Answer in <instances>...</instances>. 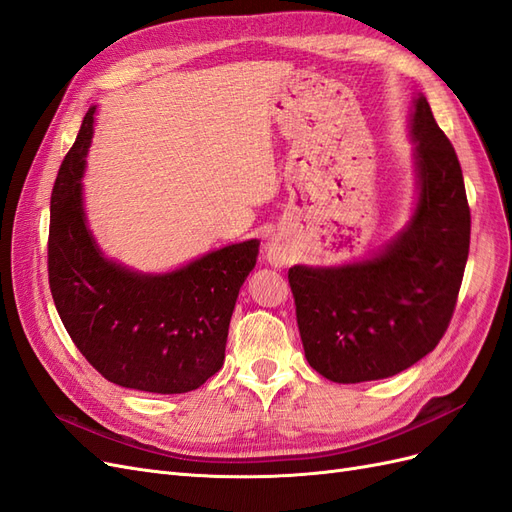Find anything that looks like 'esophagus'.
<instances>
[{
	"label": "esophagus",
	"mask_w": 512,
	"mask_h": 512,
	"mask_svg": "<svg viewBox=\"0 0 512 512\" xmlns=\"http://www.w3.org/2000/svg\"><path fill=\"white\" fill-rule=\"evenodd\" d=\"M267 260L271 262L273 267H282L288 262V250L286 245L280 243L277 239H271L267 245Z\"/></svg>",
	"instance_id": "1"
}]
</instances>
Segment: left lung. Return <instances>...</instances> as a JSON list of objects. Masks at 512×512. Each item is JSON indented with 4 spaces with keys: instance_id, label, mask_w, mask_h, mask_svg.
<instances>
[{
    "instance_id": "1",
    "label": "left lung",
    "mask_w": 512,
    "mask_h": 512,
    "mask_svg": "<svg viewBox=\"0 0 512 512\" xmlns=\"http://www.w3.org/2000/svg\"><path fill=\"white\" fill-rule=\"evenodd\" d=\"M410 121L421 192L408 228L374 260L288 271L305 359L331 382L408 369L438 346L455 312L470 252L466 185L423 96Z\"/></svg>"
}]
</instances>
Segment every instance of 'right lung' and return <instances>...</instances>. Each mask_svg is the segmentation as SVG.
I'll return each instance as SVG.
<instances>
[{
  "label": "right lung",
  "instance_id": "add662e5",
  "mask_svg": "<svg viewBox=\"0 0 512 512\" xmlns=\"http://www.w3.org/2000/svg\"><path fill=\"white\" fill-rule=\"evenodd\" d=\"M94 113L87 111L51 194L49 286L57 314L108 382L160 395L194 391L224 365L232 309L260 243L228 245L164 275L106 260L87 230L81 196Z\"/></svg>",
  "mask_w": 512,
  "mask_h": 512
}]
</instances>
